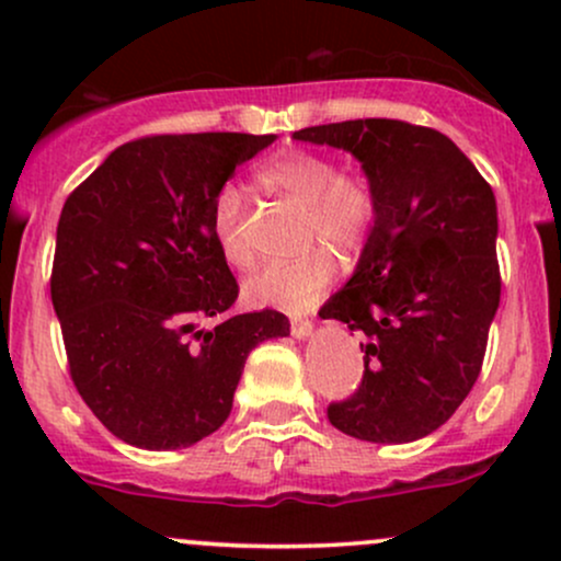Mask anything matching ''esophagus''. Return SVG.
Wrapping results in <instances>:
<instances>
[{
	"instance_id": "1",
	"label": "esophagus",
	"mask_w": 561,
	"mask_h": 561,
	"mask_svg": "<svg viewBox=\"0 0 561 561\" xmlns=\"http://www.w3.org/2000/svg\"><path fill=\"white\" fill-rule=\"evenodd\" d=\"M289 332H293L295 337H308V334L313 332V321L308 317H293L289 319Z\"/></svg>"
}]
</instances>
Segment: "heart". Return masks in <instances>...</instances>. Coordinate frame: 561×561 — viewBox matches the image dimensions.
I'll use <instances>...</instances> for the list:
<instances>
[{"label":"heart","mask_w":561,"mask_h":561,"mask_svg":"<svg viewBox=\"0 0 561 561\" xmlns=\"http://www.w3.org/2000/svg\"><path fill=\"white\" fill-rule=\"evenodd\" d=\"M263 190L300 205V242L308 244L289 261H274L244 282V298L255 306L302 311L317 302L337 272L334 253L353 255L369 242L377 221V192L362 173L337 171L332 158L311 150H285L259 171ZM210 227L231 266L250 268L255 253L244 234V199L237 186H221L210 205Z\"/></svg>","instance_id":"heart-1"}]
</instances>
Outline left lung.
Here are the masks:
<instances>
[{
	"mask_svg": "<svg viewBox=\"0 0 561 561\" xmlns=\"http://www.w3.org/2000/svg\"><path fill=\"white\" fill-rule=\"evenodd\" d=\"M293 137L353 152L377 192L356 274L319 311L366 334L362 385L327 416L358 440H420L450 420L485 358L501 300L491 184L446 134L405 121H343Z\"/></svg>",
	"mask_w": 561,
	"mask_h": 561,
	"instance_id": "obj_1",
	"label": "left lung"
}]
</instances>
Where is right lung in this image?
I'll return each mask as SVG.
<instances>
[{"label":"right lung","mask_w":561,"mask_h":561,"mask_svg":"<svg viewBox=\"0 0 561 561\" xmlns=\"http://www.w3.org/2000/svg\"><path fill=\"white\" fill-rule=\"evenodd\" d=\"M274 134H152L70 192L57 221L53 306L83 403L137 448H186L227 422L250 351L285 313L227 317L240 285L210 227L231 173ZM221 318L214 331L198 321Z\"/></svg>","instance_id":"right-lung-1"}]
</instances>
